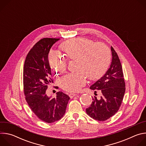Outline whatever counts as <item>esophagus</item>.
Instances as JSON below:
<instances>
[{
    "label": "esophagus",
    "instance_id": "1",
    "mask_svg": "<svg viewBox=\"0 0 146 146\" xmlns=\"http://www.w3.org/2000/svg\"><path fill=\"white\" fill-rule=\"evenodd\" d=\"M77 95V94H69V97L72 99V98H74V96H76Z\"/></svg>",
    "mask_w": 146,
    "mask_h": 146
}]
</instances>
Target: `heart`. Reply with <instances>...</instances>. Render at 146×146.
Returning a JSON list of instances; mask_svg holds the SVG:
<instances>
[{
	"label": "heart",
	"instance_id": "b5f03b06",
	"mask_svg": "<svg viewBox=\"0 0 146 146\" xmlns=\"http://www.w3.org/2000/svg\"><path fill=\"white\" fill-rule=\"evenodd\" d=\"M69 59H77L78 72L67 74L59 78L61 88L68 92L79 91L86 83L87 76L95 80L100 77L108 69L111 60L109 47L102 43H94L92 40L77 37L68 40L59 46ZM48 62L55 73H60L67 68V60L59 54L51 51Z\"/></svg>",
	"mask_w": 146,
	"mask_h": 146
}]
</instances>
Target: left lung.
<instances>
[{
    "instance_id": "8db88e82",
    "label": "left lung",
    "mask_w": 146,
    "mask_h": 146,
    "mask_svg": "<svg viewBox=\"0 0 146 146\" xmlns=\"http://www.w3.org/2000/svg\"><path fill=\"white\" fill-rule=\"evenodd\" d=\"M112 60L110 67L106 73L90 87V89L100 91L102 96L99 99L94 96L91 106L86 112L91 118L104 121L114 115L119 110L125 92V83L122 68L118 56L111 47ZM95 95H97L96 94Z\"/></svg>"
}]
</instances>
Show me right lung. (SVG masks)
<instances>
[{
	"instance_id": "1",
	"label": "right lung",
	"mask_w": 146,
	"mask_h": 146,
	"mask_svg": "<svg viewBox=\"0 0 146 146\" xmlns=\"http://www.w3.org/2000/svg\"><path fill=\"white\" fill-rule=\"evenodd\" d=\"M59 38H43L28 52L24 66L23 84L25 99L31 110L47 123L58 121L65 113L70 97L61 91L51 98L46 91L53 83L48 55L52 45Z\"/></svg>"
}]
</instances>
